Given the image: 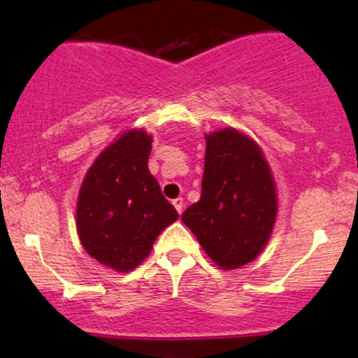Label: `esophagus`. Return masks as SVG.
<instances>
[{"instance_id": "34e87169", "label": "esophagus", "mask_w": 358, "mask_h": 358, "mask_svg": "<svg viewBox=\"0 0 358 358\" xmlns=\"http://www.w3.org/2000/svg\"><path fill=\"white\" fill-rule=\"evenodd\" d=\"M171 203H173V207L176 208V212H178V213L183 212V199H182V196H178V199L171 200Z\"/></svg>"}]
</instances>
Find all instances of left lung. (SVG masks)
<instances>
[{"label": "left lung", "instance_id": "1", "mask_svg": "<svg viewBox=\"0 0 358 358\" xmlns=\"http://www.w3.org/2000/svg\"><path fill=\"white\" fill-rule=\"evenodd\" d=\"M205 139L202 196L182 220L219 268L237 269L268 245L278 215L276 183L248 134L224 127Z\"/></svg>", "mask_w": 358, "mask_h": 358}]
</instances>
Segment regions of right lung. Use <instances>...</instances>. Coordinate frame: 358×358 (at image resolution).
<instances>
[{"instance_id": "right-lung-1", "label": "right lung", "mask_w": 358, "mask_h": 358, "mask_svg": "<svg viewBox=\"0 0 358 358\" xmlns=\"http://www.w3.org/2000/svg\"><path fill=\"white\" fill-rule=\"evenodd\" d=\"M151 143L143 129L119 134L90 165L77 196L82 248L117 273L141 264L156 237L178 219L148 170Z\"/></svg>"}]
</instances>
